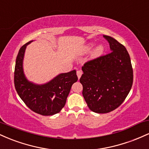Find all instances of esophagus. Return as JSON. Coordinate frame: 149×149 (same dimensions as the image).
<instances>
[{
    "instance_id": "obj_1",
    "label": "esophagus",
    "mask_w": 149,
    "mask_h": 149,
    "mask_svg": "<svg viewBox=\"0 0 149 149\" xmlns=\"http://www.w3.org/2000/svg\"><path fill=\"white\" fill-rule=\"evenodd\" d=\"M82 74H83V72H82V71H80V70H79V71H77V76H78V79L81 77Z\"/></svg>"
}]
</instances>
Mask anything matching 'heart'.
I'll return each instance as SVG.
<instances>
[{"label": "heart", "mask_w": 149, "mask_h": 149, "mask_svg": "<svg viewBox=\"0 0 149 149\" xmlns=\"http://www.w3.org/2000/svg\"><path fill=\"white\" fill-rule=\"evenodd\" d=\"M94 47V44L93 43H89L88 45H87L84 48V52H89V51L91 49L92 47ZM104 46L100 45L99 46H97V47H96V49H95V51H94V56H95V57H97V56H100L101 55V54H102L104 52Z\"/></svg>", "instance_id": "heart-1"}]
</instances>
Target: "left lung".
Here are the masks:
<instances>
[{
	"label": "left lung",
	"mask_w": 149,
	"mask_h": 149,
	"mask_svg": "<svg viewBox=\"0 0 149 149\" xmlns=\"http://www.w3.org/2000/svg\"><path fill=\"white\" fill-rule=\"evenodd\" d=\"M103 37L111 52L86 61L80 78L85 102L97 113H107L120 107L133 83V69L127 49L113 38Z\"/></svg>",
	"instance_id": "left-lung-1"
}]
</instances>
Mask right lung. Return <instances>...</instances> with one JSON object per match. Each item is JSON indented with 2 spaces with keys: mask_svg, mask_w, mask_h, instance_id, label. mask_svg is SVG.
Listing matches in <instances>:
<instances>
[{
  "mask_svg": "<svg viewBox=\"0 0 149 149\" xmlns=\"http://www.w3.org/2000/svg\"><path fill=\"white\" fill-rule=\"evenodd\" d=\"M24 44L19 51L15 64L14 83L22 100L31 111L42 116H52L60 112L66 104L71 86L78 80L76 70L61 73L45 85H37L25 78L22 68Z\"/></svg>",
  "mask_w": 149,
  "mask_h": 149,
  "instance_id": "obj_1",
  "label": "right lung"
}]
</instances>
